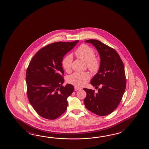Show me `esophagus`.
<instances>
[{
	"mask_svg": "<svg viewBox=\"0 0 149 149\" xmlns=\"http://www.w3.org/2000/svg\"><path fill=\"white\" fill-rule=\"evenodd\" d=\"M74 89H76V90H80V89H81V88H80V87H78V86H75L74 87Z\"/></svg>",
	"mask_w": 149,
	"mask_h": 149,
	"instance_id": "1",
	"label": "esophagus"
}]
</instances>
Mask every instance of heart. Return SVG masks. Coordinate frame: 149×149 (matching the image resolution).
Listing matches in <instances>:
<instances>
[{"mask_svg":"<svg viewBox=\"0 0 149 149\" xmlns=\"http://www.w3.org/2000/svg\"><path fill=\"white\" fill-rule=\"evenodd\" d=\"M75 55L77 57L86 62L89 70L92 72L98 71L100 65V61L95 57V53L92 48L86 45H81L76 49ZM73 57L71 55H68L62 60V67L67 72H69L71 69ZM90 79V75L86 72H76L69 77L68 81L77 86L85 85Z\"/></svg>","mask_w":149,"mask_h":149,"instance_id":"obj_1","label":"heart"}]
</instances>
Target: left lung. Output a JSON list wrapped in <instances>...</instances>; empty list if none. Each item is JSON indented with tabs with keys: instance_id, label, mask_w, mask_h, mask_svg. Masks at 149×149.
Wrapping results in <instances>:
<instances>
[{
	"instance_id": "1",
	"label": "left lung",
	"mask_w": 149,
	"mask_h": 149,
	"mask_svg": "<svg viewBox=\"0 0 149 149\" xmlns=\"http://www.w3.org/2000/svg\"><path fill=\"white\" fill-rule=\"evenodd\" d=\"M86 42L92 44L99 53L100 65L98 72L91 81L94 87L100 85L98 92L84 88L87 93L84 99L86 108L95 114L104 116L110 114L117 108L124 95L126 79L124 64L114 49L99 40L89 39Z\"/></svg>"
}]
</instances>
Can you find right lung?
<instances>
[{"instance_id":"right-lung-1","label":"right lung","mask_w":149,"mask_h":149,"mask_svg":"<svg viewBox=\"0 0 149 149\" xmlns=\"http://www.w3.org/2000/svg\"><path fill=\"white\" fill-rule=\"evenodd\" d=\"M79 40L56 42L41 48L35 54L26 72L29 101L42 117L53 120L66 111L67 98L74 87L62 86L64 74L62 68L64 56Z\"/></svg>"}]
</instances>
